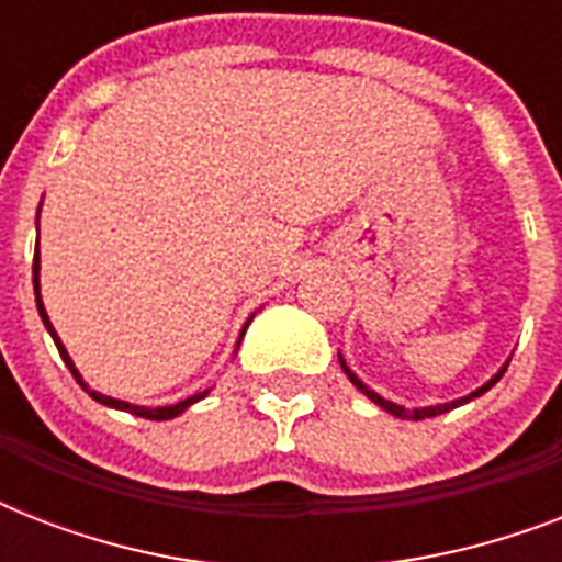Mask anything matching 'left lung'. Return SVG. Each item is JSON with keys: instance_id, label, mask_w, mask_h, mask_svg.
Here are the masks:
<instances>
[{"instance_id": "obj_1", "label": "left lung", "mask_w": 562, "mask_h": 562, "mask_svg": "<svg viewBox=\"0 0 562 562\" xmlns=\"http://www.w3.org/2000/svg\"><path fill=\"white\" fill-rule=\"evenodd\" d=\"M338 359H341V356H338ZM341 368H344V373L350 375V382L356 384V387H359V391L364 393V396H370V400H373L375 405H379V408L391 411L393 417H402V419H426V417H437V414H446V411L458 408V405H463V402H470V400H475V396H481V393H487L490 387H493V384H496L498 379H502V375H505L507 364H505V368H502V370H498V373L493 375V379H490L487 384H484V387H479V391H472L470 396H461V400H454V402H443V405H431V408H414V411H405V408H402V405H393V402L382 400V396H379V393L370 391L368 384L361 382L359 375H356V373H352L350 368H347V361H344V359H341Z\"/></svg>"}]
</instances>
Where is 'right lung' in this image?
Returning a JSON list of instances; mask_svg holds the SVG:
<instances>
[{"label": "right lung", "instance_id": "obj_1", "mask_svg": "<svg viewBox=\"0 0 562 562\" xmlns=\"http://www.w3.org/2000/svg\"><path fill=\"white\" fill-rule=\"evenodd\" d=\"M37 273H40V259H37V254H34V294H37V308H40V317H43V324H46V329H48V333H52V338H55V344H57V352H60V359L66 361V368L72 370V375H75V379H78V382H81V387H83V391H87V393H90L92 400H95V402H101V405H110V408L127 411V414H134V417H145V419H171V417H178V414H183V411H187L189 405H192V402H198V400H203V396H206V393H198V396H189V400L178 402V405H166V408H143V405H131V402H122V400H110V396H104V393H95V391H90V387H87V384H83V379H81V375H78V370H75L72 359H69V352L64 350V344H60V338H57L55 326L48 324V315H46V308H43V300H40V280H37ZM245 329H247V326H245ZM245 329H241V335H245Z\"/></svg>", "mask_w": 562, "mask_h": 562}]
</instances>
